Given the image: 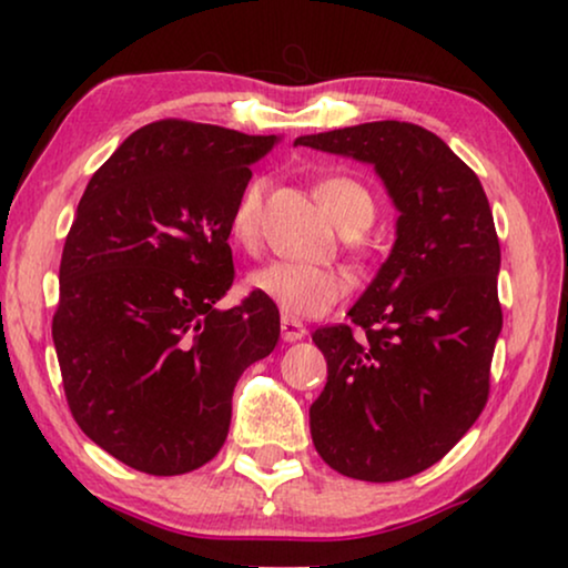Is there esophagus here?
<instances>
[{
  "mask_svg": "<svg viewBox=\"0 0 568 568\" xmlns=\"http://www.w3.org/2000/svg\"><path fill=\"white\" fill-rule=\"evenodd\" d=\"M280 335H283L285 343H298V339L306 337L304 322L291 320V316H283V320H280Z\"/></svg>",
  "mask_w": 568,
  "mask_h": 568,
  "instance_id": "34e87169",
  "label": "esophagus"
}]
</instances>
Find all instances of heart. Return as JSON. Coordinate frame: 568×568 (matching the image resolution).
Segmentation results:
<instances>
[{"label": "heart", "mask_w": 568, "mask_h": 568, "mask_svg": "<svg viewBox=\"0 0 568 568\" xmlns=\"http://www.w3.org/2000/svg\"><path fill=\"white\" fill-rule=\"evenodd\" d=\"M262 194L264 184L260 179L248 181L239 194L236 207L231 213V239L239 246L252 248L260 239L262 223ZM316 200L327 210L332 223L345 236H358L374 223L376 202L372 192L361 181L347 176H327L316 184ZM248 288L270 304H275L285 316L312 320L327 314L339 298L345 296L347 280L335 267L304 264L291 260H277L264 264L248 275Z\"/></svg>", "instance_id": "heart-1"}]
</instances>
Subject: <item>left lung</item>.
<instances>
[{"label":"left lung","instance_id":"1","mask_svg":"<svg viewBox=\"0 0 568 568\" xmlns=\"http://www.w3.org/2000/svg\"><path fill=\"white\" fill-rule=\"evenodd\" d=\"M304 145L372 163L397 207V239L351 324L312 335L327 384L308 407L332 470L392 483L436 465L463 438L490 389L498 304L494 213L480 179L434 132L368 121Z\"/></svg>","mask_w":568,"mask_h":568}]
</instances>
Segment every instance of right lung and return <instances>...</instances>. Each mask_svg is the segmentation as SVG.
<instances>
[{"label": "right lung", "mask_w": 568, "mask_h": 568, "mask_svg": "<svg viewBox=\"0 0 568 568\" xmlns=\"http://www.w3.org/2000/svg\"><path fill=\"white\" fill-rule=\"evenodd\" d=\"M275 134L163 119L93 173L67 233L51 324L72 418L148 475L210 463L239 376L275 351L277 306L221 312L231 213Z\"/></svg>", "instance_id": "obj_1"}]
</instances>
